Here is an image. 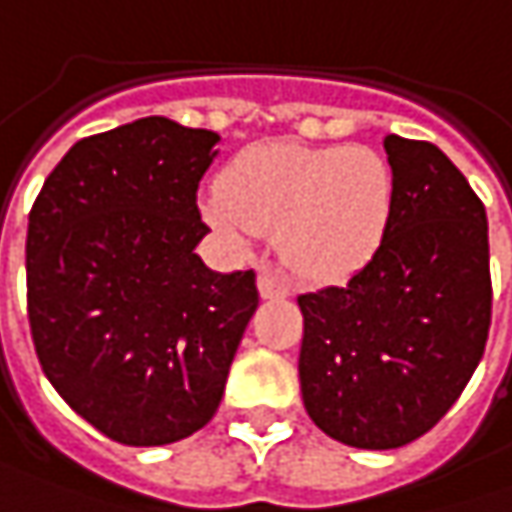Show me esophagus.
I'll return each mask as SVG.
<instances>
[{"mask_svg": "<svg viewBox=\"0 0 512 512\" xmlns=\"http://www.w3.org/2000/svg\"><path fill=\"white\" fill-rule=\"evenodd\" d=\"M256 285H259V297H262V300H282V297L291 294V288H288L285 282L274 279L271 274H259Z\"/></svg>", "mask_w": 512, "mask_h": 512, "instance_id": "obj_1", "label": "esophagus"}]
</instances>
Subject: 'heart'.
<instances>
[{
  "instance_id": "b5f03b06",
  "label": "heart",
  "mask_w": 512,
  "mask_h": 512,
  "mask_svg": "<svg viewBox=\"0 0 512 512\" xmlns=\"http://www.w3.org/2000/svg\"><path fill=\"white\" fill-rule=\"evenodd\" d=\"M393 171L367 145L314 148L291 139L250 145L227 177L198 195L203 224L250 253L276 233L282 265L306 282H344L382 250L393 218Z\"/></svg>"
}]
</instances>
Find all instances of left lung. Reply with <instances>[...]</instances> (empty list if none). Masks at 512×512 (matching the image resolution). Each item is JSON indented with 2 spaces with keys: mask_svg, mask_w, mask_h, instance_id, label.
<instances>
[{
  "mask_svg": "<svg viewBox=\"0 0 512 512\" xmlns=\"http://www.w3.org/2000/svg\"><path fill=\"white\" fill-rule=\"evenodd\" d=\"M384 151L396 195L382 250L347 285L297 297L306 414L376 452L417 440L455 405L493 309L484 203L437 145L387 133Z\"/></svg>",
  "mask_w": 512,
  "mask_h": 512,
  "instance_id": "obj_1",
  "label": "left lung"
}]
</instances>
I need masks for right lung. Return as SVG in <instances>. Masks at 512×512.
I'll return each mask as SVG.
<instances>
[{
	"mask_svg": "<svg viewBox=\"0 0 512 512\" xmlns=\"http://www.w3.org/2000/svg\"><path fill=\"white\" fill-rule=\"evenodd\" d=\"M215 130L165 116L75 142L28 215V323L46 379L104 437L165 446L215 417L256 274L195 253Z\"/></svg>",
	"mask_w": 512,
	"mask_h": 512,
	"instance_id": "right-lung-1",
	"label": "right lung"
}]
</instances>
